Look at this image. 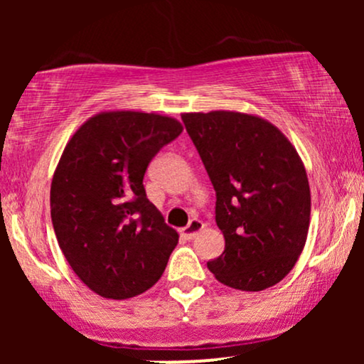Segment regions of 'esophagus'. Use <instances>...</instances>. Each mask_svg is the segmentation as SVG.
<instances>
[{
  "mask_svg": "<svg viewBox=\"0 0 364 364\" xmlns=\"http://www.w3.org/2000/svg\"><path fill=\"white\" fill-rule=\"evenodd\" d=\"M203 229V223L202 220H198V219H191L190 220V224L186 225V228H183L181 231V236L185 237V240H193V237L198 235L200 231H202Z\"/></svg>",
  "mask_w": 364,
  "mask_h": 364,
  "instance_id": "1",
  "label": "esophagus"
}]
</instances>
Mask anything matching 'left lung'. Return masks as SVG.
Wrapping results in <instances>:
<instances>
[{
  "label": "left lung",
  "mask_w": 364,
  "mask_h": 364,
  "mask_svg": "<svg viewBox=\"0 0 364 364\" xmlns=\"http://www.w3.org/2000/svg\"><path fill=\"white\" fill-rule=\"evenodd\" d=\"M215 190V223L225 248L207 267L219 282L263 291L298 262L310 228L304 164L270 121L237 111L183 112Z\"/></svg>",
  "instance_id": "1"
}]
</instances>
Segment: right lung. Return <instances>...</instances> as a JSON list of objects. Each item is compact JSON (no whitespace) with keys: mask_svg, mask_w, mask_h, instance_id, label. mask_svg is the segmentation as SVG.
<instances>
[{"mask_svg":"<svg viewBox=\"0 0 364 364\" xmlns=\"http://www.w3.org/2000/svg\"><path fill=\"white\" fill-rule=\"evenodd\" d=\"M183 132L169 116L104 111L73 133L51 183L58 245L78 279L107 299H128L164 272L178 232L144 188L152 157Z\"/></svg>","mask_w":364,"mask_h":364,"instance_id":"obj_1","label":"right lung"}]
</instances>
